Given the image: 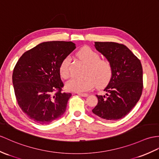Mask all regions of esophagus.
I'll return each mask as SVG.
<instances>
[{"mask_svg":"<svg viewBox=\"0 0 159 159\" xmlns=\"http://www.w3.org/2000/svg\"><path fill=\"white\" fill-rule=\"evenodd\" d=\"M77 94L81 96H83V97H86L88 96V94H86V93H77Z\"/></svg>","mask_w":159,"mask_h":159,"instance_id":"34e87169","label":"esophagus"}]
</instances>
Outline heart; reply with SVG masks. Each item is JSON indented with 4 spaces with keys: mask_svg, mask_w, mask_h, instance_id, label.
Wrapping results in <instances>:
<instances>
[{
    "mask_svg": "<svg viewBox=\"0 0 159 159\" xmlns=\"http://www.w3.org/2000/svg\"><path fill=\"white\" fill-rule=\"evenodd\" d=\"M80 59L86 63L85 76L71 77L65 84L69 91L83 92L92 90L96 86L102 88L110 82L113 76V67L107 60L100 59L99 54L88 46H85L77 52ZM70 57H67L62 61L59 66L61 77L67 78L69 75Z\"/></svg>",
    "mask_w": 159,
    "mask_h": 159,
    "instance_id": "heart-1",
    "label": "heart"
}]
</instances>
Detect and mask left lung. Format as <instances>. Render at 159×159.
<instances>
[{"instance_id":"obj_1","label":"left lung","mask_w":159,"mask_h":159,"mask_svg":"<svg viewBox=\"0 0 159 159\" xmlns=\"http://www.w3.org/2000/svg\"><path fill=\"white\" fill-rule=\"evenodd\" d=\"M96 49L113 67V76L104 88L106 95H96L98 104L92 113L107 120H118L132 110L143 89V71L140 59L122 44L95 42Z\"/></svg>"}]
</instances>
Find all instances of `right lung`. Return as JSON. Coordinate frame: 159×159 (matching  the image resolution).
I'll return each instance as SVG.
<instances>
[{"label":"right lung","instance_id":"add662e5","mask_svg":"<svg viewBox=\"0 0 159 159\" xmlns=\"http://www.w3.org/2000/svg\"><path fill=\"white\" fill-rule=\"evenodd\" d=\"M72 42L40 43L23 54L13 69V84L19 107L40 124H48L65 112L71 93L64 86L59 66L75 48Z\"/></svg>","mask_w":159,"mask_h":159}]
</instances>
